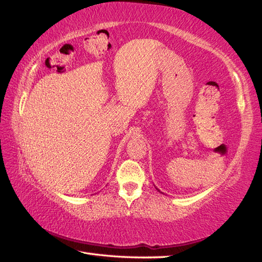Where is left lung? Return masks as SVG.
Masks as SVG:
<instances>
[{
	"label": "left lung",
	"mask_w": 262,
	"mask_h": 262,
	"mask_svg": "<svg viewBox=\"0 0 262 262\" xmlns=\"http://www.w3.org/2000/svg\"><path fill=\"white\" fill-rule=\"evenodd\" d=\"M157 190H159V189H158V188H157ZM159 191H160V190H159ZM160 193H161V191H160Z\"/></svg>",
	"instance_id": "left-lung-1"
}]
</instances>
